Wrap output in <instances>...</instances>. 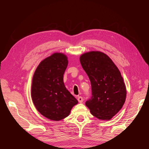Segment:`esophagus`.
<instances>
[{
    "label": "esophagus",
    "instance_id": "34e87169",
    "mask_svg": "<svg viewBox=\"0 0 149 149\" xmlns=\"http://www.w3.org/2000/svg\"><path fill=\"white\" fill-rule=\"evenodd\" d=\"M78 102H80V103L83 102V97L79 96V97H78Z\"/></svg>",
    "mask_w": 149,
    "mask_h": 149
}]
</instances>
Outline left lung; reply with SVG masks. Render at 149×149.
I'll use <instances>...</instances> for the list:
<instances>
[{"label": "left lung", "mask_w": 149, "mask_h": 149, "mask_svg": "<svg viewBox=\"0 0 149 149\" xmlns=\"http://www.w3.org/2000/svg\"><path fill=\"white\" fill-rule=\"evenodd\" d=\"M79 60L91 84L92 96L86 106L96 118L109 120L125 101L127 91L120 72L111 58L101 52L85 53Z\"/></svg>", "instance_id": "obj_1"}]
</instances>
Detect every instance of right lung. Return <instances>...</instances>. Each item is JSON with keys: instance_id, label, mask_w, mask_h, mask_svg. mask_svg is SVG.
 <instances>
[{"instance_id": "1", "label": "right lung", "mask_w": 149, "mask_h": 149, "mask_svg": "<svg viewBox=\"0 0 149 149\" xmlns=\"http://www.w3.org/2000/svg\"><path fill=\"white\" fill-rule=\"evenodd\" d=\"M68 63L65 54L55 53L40 62L33 76V102L40 114L52 120L66 118L78 102L64 84L63 74Z\"/></svg>"}]
</instances>
